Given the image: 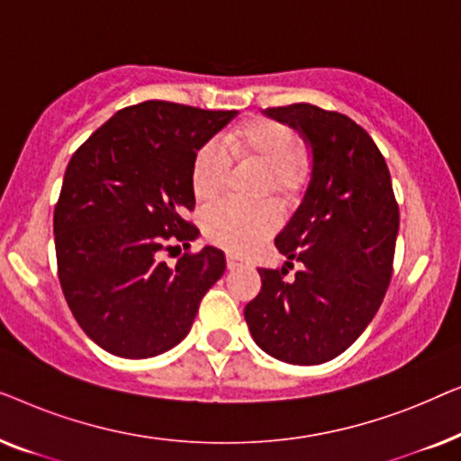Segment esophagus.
<instances>
[{
    "label": "esophagus",
    "mask_w": 461,
    "mask_h": 461,
    "mask_svg": "<svg viewBox=\"0 0 461 461\" xmlns=\"http://www.w3.org/2000/svg\"><path fill=\"white\" fill-rule=\"evenodd\" d=\"M226 267H229L230 270H235V268L248 267V262H243L241 258H237L235 254H229V256H226Z\"/></svg>",
    "instance_id": "obj_1"
}]
</instances>
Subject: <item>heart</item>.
Listing matches in <instances>:
<instances>
[{
    "label": "heart",
    "instance_id": "b5f03b06",
    "mask_svg": "<svg viewBox=\"0 0 461 461\" xmlns=\"http://www.w3.org/2000/svg\"><path fill=\"white\" fill-rule=\"evenodd\" d=\"M232 163H254L264 169V194L294 201L311 180L312 163L306 150L295 149L289 125L270 117H249L224 131L222 142L210 140L197 150L191 169L193 194L199 203H212L222 194ZM279 210L264 203L254 210L216 205L205 213V237L230 254L245 256L260 248L279 226Z\"/></svg>",
    "mask_w": 461,
    "mask_h": 461
}]
</instances>
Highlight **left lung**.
I'll list each match as a JSON object with an SVG mask.
<instances>
[{
  "label": "left lung",
  "mask_w": 461,
  "mask_h": 461,
  "mask_svg": "<svg viewBox=\"0 0 461 461\" xmlns=\"http://www.w3.org/2000/svg\"><path fill=\"white\" fill-rule=\"evenodd\" d=\"M304 131L312 178L275 239L283 268H258L262 289L245 306L251 338L292 365L331 361L367 330L393 279L399 203L386 159L367 130L311 103L270 106ZM299 264L292 280L286 275Z\"/></svg>",
  "instance_id": "left-lung-1"
}]
</instances>
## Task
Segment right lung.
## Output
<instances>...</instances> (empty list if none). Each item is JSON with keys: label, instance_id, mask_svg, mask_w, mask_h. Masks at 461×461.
<instances>
[{"label": "right lung", "instance_id": "obj_1", "mask_svg": "<svg viewBox=\"0 0 461 461\" xmlns=\"http://www.w3.org/2000/svg\"><path fill=\"white\" fill-rule=\"evenodd\" d=\"M235 115L147 100L117 111L68 161L54 207L59 281L81 330L111 355L174 348L224 275V254L210 245L174 269L160 251L199 235L186 218L194 155Z\"/></svg>", "mask_w": 461, "mask_h": 461}]
</instances>
